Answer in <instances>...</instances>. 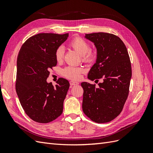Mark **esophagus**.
Returning a JSON list of instances; mask_svg holds the SVG:
<instances>
[{
    "instance_id": "esophagus-1",
    "label": "esophagus",
    "mask_w": 153,
    "mask_h": 153,
    "mask_svg": "<svg viewBox=\"0 0 153 153\" xmlns=\"http://www.w3.org/2000/svg\"><path fill=\"white\" fill-rule=\"evenodd\" d=\"M69 84H70L71 87H72V86H73V85H78V82H75V81H73V80H71V81L69 82Z\"/></svg>"
}]
</instances>
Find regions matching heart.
Here are the masks:
<instances>
[{
    "label": "heart",
    "mask_w": 153,
    "mask_h": 153,
    "mask_svg": "<svg viewBox=\"0 0 153 153\" xmlns=\"http://www.w3.org/2000/svg\"><path fill=\"white\" fill-rule=\"evenodd\" d=\"M69 47L81 55L83 62L85 63L93 62L96 55L91 50L90 45L85 40L80 37H76L69 43ZM64 48L62 46L59 47L55 52V58L58 62H61L64 58ZM84 72V68L82 67L68 66L62 70V75L66 78L72 80H77L80 76V74Z\"/></svg>",
    "instance_id": "1"
}]
</instances>
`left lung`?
I'll return each mask as SVG.
<instances>
[{
  "label": "left lung",
  "instance_id": "obj_1",
  "mask_svg": "<svg viewBox=\"0 0 153 153\" xmlns=\"http://www.w3.org/2000/svg\"><path fill=\"white\" fill-rule=\"evenodd\" d=\"M97 48V60L88 78L96 84L82 82V110L92 121L105 123L122 112L129 94L131 66L127 48L118 36L105 32L85 35ZM95 81V82H96Z\"/></svg>",
  "mask_w": 153,
  "mask_h": 153
}]
</instances>
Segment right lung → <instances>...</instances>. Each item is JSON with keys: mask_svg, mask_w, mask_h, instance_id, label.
<instances>
[{"mask_svg": "<svg viewBox=\"0 0 153 153\" xmlns=\"http://www.w3.org/2000/svg\"><path fill=\"white\" fill-rule=\"evenodd\" d=\"M68 36V33L32 36L18 53L16 91L25 114L37 123L52 122L62 113L69 83L59 78L54 87L47 79L50 69L57 65L55 50Z\"/></svg>", "mask_w": 153, "mask_h": 153, "instance_id": "right-lung-1", "label": "right lung"}]
</instances>
